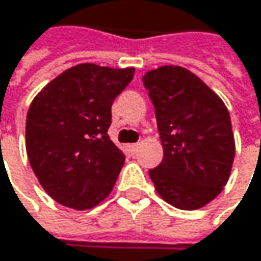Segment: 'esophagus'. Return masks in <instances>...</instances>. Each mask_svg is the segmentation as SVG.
I'll list each match as a JSON object with an SVG mask.
<instances>
[{"label": "esophagus", "mask_w": 261, "mask_h": 261, "mask_svg": "<svg viewBox=\"0 0 261 261\" xmlns=\"http://www.w3.org/2000/svg\"><path fill=\"white\" fill-rule=\"evenodd\" d=\"M137 148H139V143H131V145H128V149H130L131 154H136L137 152Z\"/></svg>", "instance_id": "obj_1"}]
</instances>
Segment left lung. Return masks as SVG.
Masks as SVG:
<instances>
[{"mask_svg":"<svg viewBox=\"0 0 261 261\" xmlns=\"http://www.w3.org/2000/svg\"><path fill=\"white\" fill-rule=\"evenodd\" d=\"M142 80L163 145V160L149 177L171 205L201 208L230 178L236 151L230 113L202 80L181 66H162Z\"/></svg>","mask_w":261,"mask_h":261,"instance_id":"1","label":"left lung"}]
</instances>
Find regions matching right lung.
<instances>
[{"instance_id": "add662e5", "label": "right lung", "mask_w": 261, "mask_h": 261, "mask_svg": "<svg viewBox=\"0 0 261 261\" xmlns=\"http://www.w3.org/2000/svg\"><path fill=\"white\" fill-rule=\"evenodd\" d=\"M134 68L77 65L33 99L25 124L27 155L45 192L59 204L87 210L109 196L125 155L110 140L112 104Z\"/></svg>"}]
</instances>
